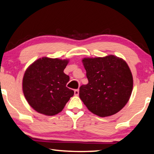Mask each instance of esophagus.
Here are the masks:
<instances>
[{
	"instance_id": "obj_1",
	"label": "esophagus",
	"mask_w": 154,
	"mask_h": 154,
	"mask_svg": "<svg viewBox=\"0 0 154 154\" xmlns=\"http://www.w3.org/2000/svg\"><path fill=\"white\" fill-rule=\"evenodd\" d=\"M79 89H76V90H75V91H74V94H75V95H79Z\"/></svg>"
}]
</instances>
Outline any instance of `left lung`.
Here are the masks:
<instances>
[{
    "instance_id": "8db88e82",
    "label": "left lung",
    "mask_w": 154,
    "mask_h": 154,
    "mask_svg": "<svg viewBox=\"0 0 154 154\" xmlns=\"http://www.w3.org/2000/svg\"><path fill=\"white\" fill-rule=\"evenodd\" d=\"M88 83L79 88V97L100 117L116 114L127 104L133 90L131 72L125 61L114 55L82 60Z\"/></svg>"
}]
</instances>
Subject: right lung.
I'll return each instance as SVG.
<instances>
[{
	"mask_svg": "<svg viewBox=\"0 0 154 154\" xmlns=\"http://www.w3.org/2000/svg\"><path fill=\"white\" fill-rule=\"evenodd\" d=\"M68 60L43 57L28 67L23 91L28 104L38 113L54 116L62 111L74 91L66 87L70 77L63 72Z\"/></svg>",
	"mask_w": 154,
	"mask_h": 154,
	"instance_id": "obj_1",
	"label": "right lung"
}]
</instances>
